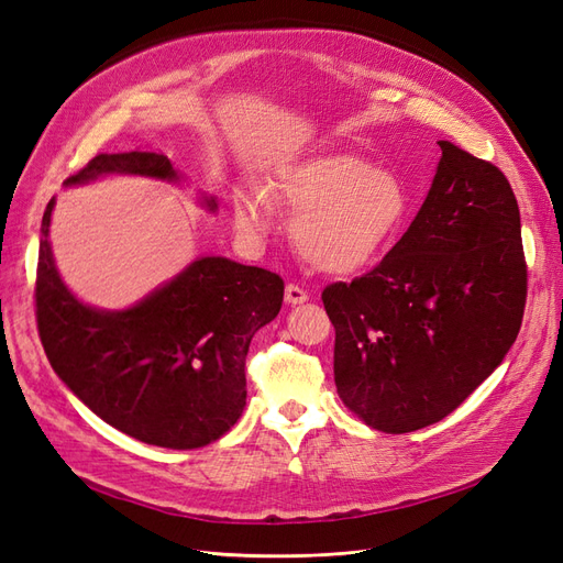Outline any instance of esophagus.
<instances>
[{
	"instance_id": "1",
	"label": "esophagus",
	"mask_w": 563,
	"mask_h": 563,
	"mask_svg": "<svg viewBox=\"0 0 563 563\" xmlns=\"http://www.w3.org/2000/svg\"><path fill=\"white\" fill-rule=\"evenodd\" d=\"M307 298H309V296H307L305 288H300L298 284H286L284 300H286L288 305H300V302H305Z\"/></svg>"
}]
</instances>
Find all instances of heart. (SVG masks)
<instances>
[{
    "label": "heart",
    "instance_id": "1",
    "mask_svg": "<svg viewBox=\"0 0 563 563\" xmlns=\"http://www.w3.org/2000/svg\"><path fill=\"white\" fill-rule=\"evenodd\" d=\"M275 198L294 211L298 254L328 275L371 265L400 230L410 198L398 177L354 153H325L282 174ZM249 230L267 225V200L249 192L238 202Z\"/></svg>",
    "mask_w": 563,
    "mask_h": 563
}]
</instances>
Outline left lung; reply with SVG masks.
<instances>
[{
  "label": "left lung",
  "mask_w": 563,
  "mask_h": 563,
  "mask_svg": "<svg viewBox=\"0 0 563 563\" xmlns=\"http://www.w3.org/2000/svg\"><path fill=\"white\" fill-rule=\"evenodd\" d=\"M419 214L371 273L323 288L342 402L384 433L454 412L517 340L527 261L517 198L452 142Z\"/></svg>",
  "instance_id": "left-lung-1"
}]
</instances>
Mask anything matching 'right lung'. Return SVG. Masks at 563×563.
Instances as JSON below:
<instances>
[{
  "mask_svg": "<svg viewBox=\"0 0 563 563\" xmlns=\"http://www.w3.org/2000/svg\"><path fill=\"white\" fill-rule=\"evenodd\" d=\"M113 172L179 179L165 153L137 148L100 153L65 184ZM53 205L42 219L34 307L57 377L134 440L167 450H198L219 440L246 405V352L258 328L279 314L282 277L207 256L140 305L104 312L76 300L57 275L48 244ZM207 207L217 209L214 198Z\"/></svg>",
  "mask_w": 563,
  "mask_h": 563,
  "instance_id": "add662e5",
  "label": "right lung"
}]
</instances>
